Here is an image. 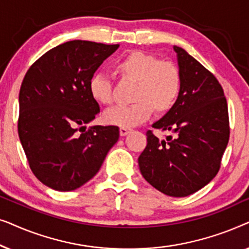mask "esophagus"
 I'll use <instances>...</instances> for the list:
<instances>
[{"label": "esophagus", "instance_id": "34e87169", "mask_svg": "<svg viewBox=\"0 0 249 249\" xmlns=\"http://www.w3.org/2000/svg\"><path fill=\"white\" fill-rule=\"evenodd\" d=\"M129 132H130V129H129V128H124V127L120 128V135L121 136H127Z\"/></svg>", "mask_w": 249, "mask_h": 249}]
</instances>
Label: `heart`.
<instances>
[{
    "instance_id": "b5f03b06",
    "label": "heart",
    "mask_w": 249,
    "mask_h": 249,
    "mask_svg": "<svg viewBox=\"0 0 249 249\" xmlns=\"http://www.w3.org/2000/svg\"><path fill=\"white\" fill-rule=\"evenodd\" d=\"M114 72L122 80L135 83L132 103L128 107H115L104 113L108 124L131 128L151 117L153 110L164 114L171 110L181 89L179 67L169 60H159L153 54L131 51L114 66ZM94 101L103 105L113 103V85L104 73H95L88 83Z\"/></svg>"
}]
</instances>
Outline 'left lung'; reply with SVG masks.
Here are the masks:
<instances>
[{
	"mask_svg": "<svg viewBox=\"0 0 249 249\" xmlns=\"http://www.w3.org/2000/svg\"><path fill=\"white\" fill-rule=\"evenodd\" d=\"M181 89L171 110L153 124L168 131L160 139L146 132L138 158L146 181L168 196L185 197L206 186L221 166L230 136L228 104L215 76L181 47L173 46Z\"/></svg>",
	"mask_w": 249,
	"mask_h": 249,
	"instance_id": "8db88e82",
	"label": "left lung"
}]
</instances>
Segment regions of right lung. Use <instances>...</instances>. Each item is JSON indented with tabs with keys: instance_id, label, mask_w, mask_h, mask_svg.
I'll list each match as a JSON object with an SVG mask.
<instances>
[{
	"instance_id": "obj_1",
	"label": "right lung",
	"mask_w": 249,
	"mask_h": 249,
	"mask_svg": "<svg viewBox=\"0 0 249 249\" xmlns=\"http://www.w3.org/2000/svg\"><path fill=\"white\" fill-rule=\"evenodd\" d=\"M118 47L71 40L47 51L25 74L18 134L33 173L50 188H79L96 175L118 142L117 125L85 127L100 112L88 83Z\"/></svg>"
}]
</instances>
